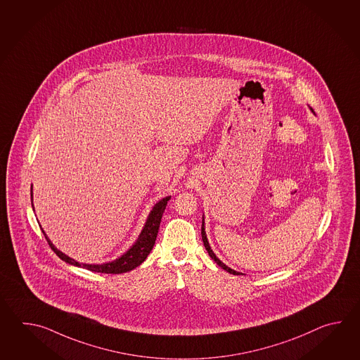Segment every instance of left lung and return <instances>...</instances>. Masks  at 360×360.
Returning <instances> with one entry per match:
<instances>
[{
    "mask_svg": "<svg viewBox=\"0 0 360 360\" xmlns=\"http://www.w3.org/2000/svg\"><path fill=\"white\" fill-rule=\"evenodd\" d=\"M202 240H203V245L206 247L207 252H208V255L211 256V259H212V260H214V262L220 266V268L224 269V270H226V271L230 273V274H234V276H239V274H240V273H238L236 270L230 269L229 266H226L221 260H219V259H217V256L214 255V251L211 250V245H210V243H208V239H207L206 229H205V217H202Z\"/></svg>",
    "mask_w": 360,
    "mask_h": 360,
    "instance_id": "1",
    "label": "left lung"
}]
</instances>
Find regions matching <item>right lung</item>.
I'll return each mask as SVG.
<instances>
[{
    "label": "right lung",
    "mask_w": 360,
    "mask_h": 360,
    "mask_svg": "<svg viewBox=\"0 0 360 360\" xmlns=\"http://www.w3.org/2000/svg\"><path fill=\"white\" fill-rule=\"evenodd\" d=\"M31 199L33 203V191H32L31 186ZM171 197H166L162 198L160 202H157L154 205L152 211L148 214L146 225L141 230V233L139 234V238L134 245H131L130 248L126 252L121 255L118 259L109 262H104V264H82L78 262L75 259H70L65 253L59 251L53 242L47 238L46 233L42 230L44 236L46 238L47 243L51 247V250L54 251L61 260L65 261L69 265H75L78 268H84L87 270H91L95 273H105V274H121V273H127L131 271L135 268H138L139 265H141L146 261L148 255L152 251L155 239H157V234H158V229H160V224H161L162 214L165 212V208L167 206ZM33 207V205H32Z\"/></svg>",
    "instance_id": "right-lung-1"
}]
</instances>
